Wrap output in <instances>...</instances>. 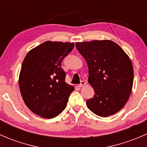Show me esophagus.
Here are the masks:
<instances>
[{"mask_svg": "<svg viewBox=\"0 0 147 147\" xmlns=\"http://www.w3.org/2000/svg\"><path fill=\"white\" fill-rule=\"evenodd\" d=\"M85 84H86V82H84V81L82 80V81H81L80 84H78V87H83V86L85 85Z\"/></svg>", "mask_w": 147, "mask_h": 147, "instance_id": "esophagus-1", "label": "esophagus"}]
</instances>
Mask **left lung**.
Returning <instances> with one entry per match:
<instances>
[{"instance_id": "8db88e82", "label": "left lung", "mask_w": 147, "mask_h": 147, "mask_svg": "<svg viewBox=\"0 0 147 147\" xmlns=\"http://www.w3.org/2000/svg\"><path fill=\"white\" fill-rule=\"evenodd\" d=\"M89 68L88 82L94 90L87 107L102 117L124 107L131 92L134 69L131 60L115 42L108 40L77 42Z\"/></svg>"}]
</instances>
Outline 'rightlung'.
<instances>
[{"instance_id": "1", "label": "right lung", "mask_w": 147, "mask_h": 147, "mask_svg": "<svg viewBox=\"0 0 147 147\" xmlns=\"http://www.w3.org/2000/svg\"><path fill=\"white\" fill-rule=\"evenodd\" d=\"M73 42L46 41L28 52L22 64L19 87L26 106L34 114L52 119L65 109L75 89L65 82L63 59Z\"/></svg>"}]
</instances>
